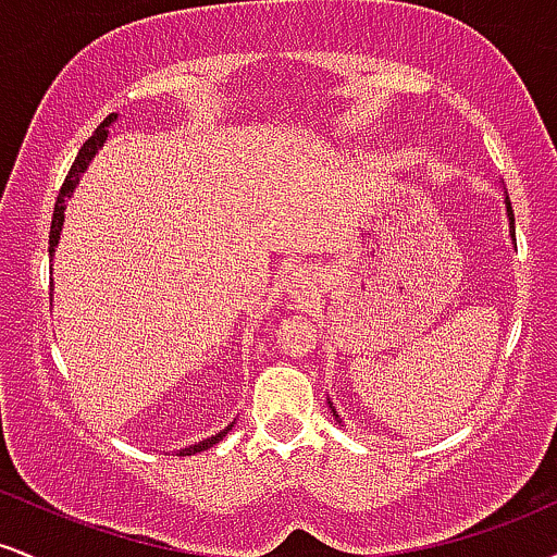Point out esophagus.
<instances>
[{
  "instance_id": "1",
  "label": "esophagus",
  "mask_w": 557,
  "mask_h": 557,
  "mask_svg": "<svg viewBox=\"0 0 557 557\" xmlns=\"http://www.w3.org/2000/svg\"><path fill=\"white\" fill-rule=\"evenodd\" d=\"M293 287H296V293H309L311 285H314V280H311L309 272H296V277H293Z\"/></svg>"
}]
</instances>
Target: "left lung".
I'll return each mask as SVG.
<instances>
[{
  "instance_id": "obj_1",
  "label": "left lung",
  "mask_w": 557,
  "mask_h": 557,
  "mask_svg": "<svg viewBox=\"0 0 557 557\" xmlns=\"http://www.w3.org/2000/svg\"><path fill=\"white\" fill-rule=\"evenodd\" d=\"M505 212H508V222H510V235H513V238H516V220H513V209H510V201H508V198H505ZM330 408H332V417L337 419V411H335V406H332V403H330ZM337 421H341V419H337Z\"/></svg>"
}]
</instances>
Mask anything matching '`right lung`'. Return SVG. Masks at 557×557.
Returning <instances> with one entry per match:
<instances>
[{
  "label": "right lung",
  "instance_id": "obj_1",
  "mask_svg": "<svg viewBox=\"0 0 557 557\" xmlns=\"http://www.w3.org/2000/svg\"><path fill=\"white\" fill-rule=\"evenodd\" d=\"M114 120H117V114H110V117H104V123H101L99 127H96L94 131V136L86 140V144L81 146V151H78V157H75V162H73V168H70V172H67V177H65V183H62V188H60V196H57V203H54V216H52V230H49V257H52L54 253V248H57V240H60V233H62V222H65V201L70 196H73V190L78 188V183H81V172H86V168H88V162H91V159L96 157V151L101 149V146H104V140H107V133H110V125L114 123ZM233 426V424H230ZM227 426V430H230ZM227 430H222L220 434H214V437H209V440H203V443H198V445H194V447H185L183 450V456H190V453H201V450H207V447H212L214 443H220L222 437H225L227 434Z\"/></svg>",
  "mask_w": 557,
  "mask_h": 557
}]
</instances>
